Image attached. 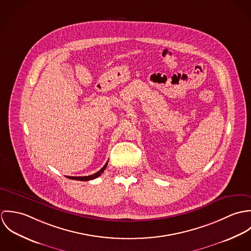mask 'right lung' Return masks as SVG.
Here are the masks:
<instances>
[{
    "label": "right lung",
    "mask_w": 251,
    "mask_h": 251,
    "mask_svg": "<svg viewBox=\"0 0 251 251\" xmlns=\"http://www.w3.org/2000/svg\"><path fill=\"white\" fill-rule=\"evenodd\" d=\"M108 162L105 163V165L99 171V172H97V173H95V174H93V175H90V176H85V177H71V176H68V178L69 179H76V180H90V179H96V178H98V177H100V175H101V173H103L104 172V170H105V168H106V166H107Z\"/></svg>",
    "instance_id": "right-lung-1"
}]
</instances>
